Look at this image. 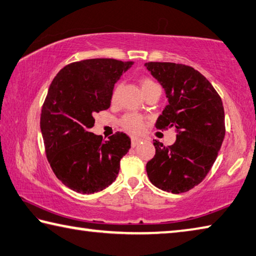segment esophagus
<instances>
[{"label": "esophagus", "instance_id": "obj_1", "mask_svg": "<svg viewBox=\"0 0 256 256\" xmlns=\"http://www.w3.org/2000/svg\"><path fill=\"white\" fill-rule=\"evenodd\" d=\"M143 138H138V136H132L131 138V142H132V146H136L138 143L142 142Z\"/></svg>", "mask_w": 256, "mask_h": 256}]
</instances>
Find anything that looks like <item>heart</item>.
Returning <instances> with one entry per match:
<instances>
[{
    "instance_id": "obj_1",
    "label": "heart",
    "mask_w": 256,
    "mask_h": 256,
    "mask_svg": "<svg viewBox=\"0 0 256 256\" xmlns=\"http://www.w3.org/2000/svg\"><path fill=\"white\" fill-rule=\"evenodd\" d=\"M140 85L142 88V92L148 90V88L158 86L154 82L150 80V78H142L140 80ZM118 88H115L112 96L113 102L116 100V97H118ZM143 124H144V120L142 116L138 114H133V113L125 115L122 120V125L124 126V128H126L128 131L132 133L140 132L143 128Z\"/></svg>"
}]
</instances>
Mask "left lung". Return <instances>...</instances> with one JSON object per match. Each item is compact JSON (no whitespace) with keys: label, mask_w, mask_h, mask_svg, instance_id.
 Returning a JSON list of instances; mask_svg holds the SVG:
<instances>
[{"label":"left lung","mask_w":256,"mask_h":256,"mask_svg":"<svg viewBox=\"0 0 256 256\" xmlns=\"http://www.w3.org/2000/svg\"><path fill=\"white\" fill-rule=\"evenodd\" d=\"M164 90L168 105L156 128H174L172 146L154 140L156 154L146 164L148 179L164 192L181 194L205 179L225 136V113L220 95L192 67L174 62H146Z\"/></svg>","instance_id":"8db88e82"}]
</instances>
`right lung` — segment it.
I'll return each mask as SVG.
<instances>
[{"mask_svg": "<svg viewBox=\"0 0 256 256\" xmlns=\"http://www.w3.org/2000/svg\"><path fill=\"white\" fill-rule=\"evenodd\" d=\"M133 62L97 58L67 64L49 87L40 128L56 176L72 190L94 194L112 184L131 138L116 132L108 141L90 132L94 114L108 110L114 85Z\"/></svg>", "mask_w": 256, "mask_h": 256, "instance_id": "obj_1", "label": "right lung"}]
</instances>
